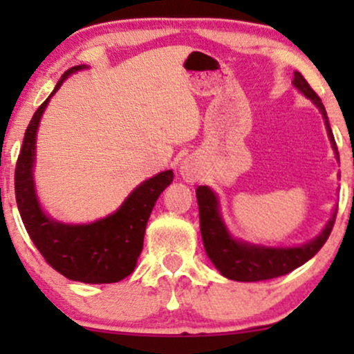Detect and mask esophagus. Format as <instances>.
Segmentation results:
<instances>
[{"mask_svg": "<svg viewBox=\"0 0 354 354\" xmlns=\"http://www.w3.org/2000/svg\"><path fill=\"white\" fill-rule=\"evenodd\" d=\"M180 173L181 176L185 178L188 183H194L198 180V171H196V166H194L191 161H183L181 166H180Z\"/></svg>", "mask_w": 354, "mask_h": 354, "instance_id": "34e87169", "label": "esophagus"}]
</instances>
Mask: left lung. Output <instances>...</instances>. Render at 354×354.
Listing matches in <instances>:
<instances>
[{
	"instance_id": "8db88e82",
	"label": "left lung",
	"mask_w": 354,
	"mask_h": 354,
	"mask_svg": "<svg viewBox=\"0 0 354 354\" xmlns=\"http://www.w3.org/2000/svg\"><path fill=\"white\" fill-rule=\"evenodd\" d=\"M293 86L299 93H303L308 100H311L313 104H316V108L319 109L324 124H326L328 138H330L336 158L339 160L338 146H336L326 109L321 103L319 96L313 91L308 81L298 71H295ZM196 200L198 208H200V230L206 254L219 273L225 278L234 279V281H265V279L288 274L290 271L304 265L326 243L336 219L335 209L323 231L304 245L291 248L263 246L233 238V234L230 233L225 221H223L221 213H219L218 196L209 186H198Z\"/></svg>"
}]
</instances>
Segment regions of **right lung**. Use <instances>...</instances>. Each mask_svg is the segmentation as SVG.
<instances>
[{
    "instance_id": "add662e5",
    "label": "right lung",
    "mask_w": 354,
    "mask_h": 354,
    "mask_svg": "<svg viewBox=\"0 0 354 354\" xmlns=\"http://www.w3.org/2000/svg\"><path fill=\"white\" fill-rule=\"evenodd\" d=\"M84 68H88L86 64H80L64 73L48 100L31 118L16 163V203L24 228L48 265L73 281L116 283L135 271L143 250L149 214L160 194L166 186L171 185L173 171L166 169L143 181L129 193L115 213L88 225H66L44 213L36 196L33 178L36 133L51 96L68 76Z\"/></svg>"
}]
</instances>
